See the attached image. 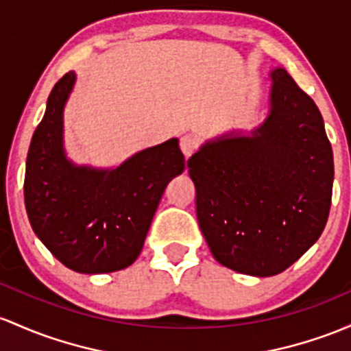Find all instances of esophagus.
<instances>
[{
    "label": "esophagus",
    "mask_w": 351,
    "mask_h": 351,
    "mask_svg": "<svg viewBox=\"0 0 351 351\" xmlns=\"http://www.w3.org/2000/svg\"><path fill=\"white\" fill-rule=\"evenodd\" d=\"M180 146H182V152L184 158H190L198 148V140L193 136V134H184L180 140Z\"/></svg>",
    "instance_id": "1"
}]
</instances>
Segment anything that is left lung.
Returning a JSON list of instances; mask_svg holds the SVG:
<instances>
[{
  "label": "left lung",
  "mask_w": 351,
  "mask_h": 351,
  "mask_svg": "<svg viewBox=\"0 0 351 351\" xmlns=\"http://www.w3.org/2000/svg\"><path fill=\"white\" fill-rule=\"evenodd\" d=\"M269 113L206 141L188 160L211 255L252 276L278 275L318 240L332 205L333 152L313 99L285 68L269 73Z\"/></svg>",
  "instance_id": "obj_1"
}]
</instances>
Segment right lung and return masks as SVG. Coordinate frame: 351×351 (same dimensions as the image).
I'll use <instances>...</instances> for the list:
<instances>
[{
	"instance_id": "1",
	"label": "right lung",
	"mask_w": 351,
	"mask_h": 351,
	"mask_svg": "<svg viewBox=\"0 0 351 351\" xmlns=\"http://www.w3.org/2000/svg\"><path fill=\"white\" fill-rule=\"evenodd\" d=\"M76 82L55 84L32 138L25 205L33 232L73 271L123 269L143 248L165 188L184 169L178 138L134 153L117 168L75 165L66 156L63 113Z\"/></svg>"
}]
</instances>
